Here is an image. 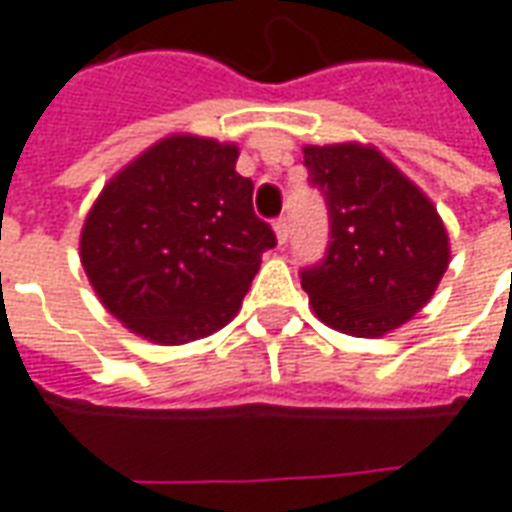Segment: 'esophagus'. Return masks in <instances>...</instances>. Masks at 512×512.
I'll list each match as a JSON object with an SVG mask.
<instances>
[{"label":"esophagus","mask_w":512,"mask_h":512,"mask_svg":"<svg viewBox=\"0 0 512 512\" xmlns=\"http://www.w3.org/2000/svg\"><path fill=\"white\" fill-rule=\"evenodd\" d=\"M274 233H277V241L279 244H285L288 241V235H290V224L285 216H279L277 222H274Z\"/></svg>","instance_id":"esophagus-1"}]
</instances>
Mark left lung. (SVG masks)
Segmentation results:
<instances>
[{
  "mask_svg": "<svg viewBox=\"0 0 512 512\" xmlns=\"http://www.w3.org/2000/svg\"><path fill=\"white\" fill-rule=\"evenodd\" d=\"M310 186L329 208V246L301 268L315 315L354 337H381L419 312L450 263L433 202L376 147H304Z\"/></svg>",
  "mask_w": 512,
  "mask_h": 512,
  "instance_id": "1",
  "label": "left lung"
}]
</instances>
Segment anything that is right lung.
Masks as SVG:
<instances>
[{"instance_id": "add662e5", "label": "right lung", "mask_w": 512, "mask_h": 512, "mask_svg": "<svg viewBox=\"0 0 512 512\" xmlns=\"http://www.w3.org/2000/svg\"><path fill=\"white\" fill-rule=\"evenodd\" d=\"M238 147L167 136L117 172L82 230V266L131 332L161 345L208 337L233 318L277 246L235 172Z\"/></svg>"}]
</instances>
